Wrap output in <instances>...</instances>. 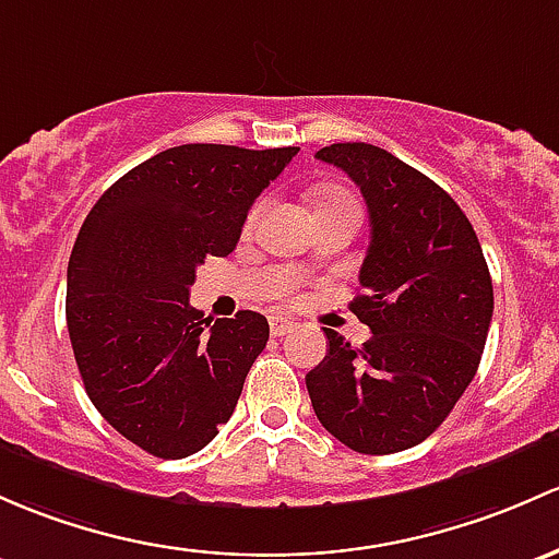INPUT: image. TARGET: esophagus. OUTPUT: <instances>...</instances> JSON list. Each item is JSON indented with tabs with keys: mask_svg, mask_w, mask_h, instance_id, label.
Instances as JSON below:
<instances>
[{
	"mask_svg": "<svg viewBox=\"0 0 559 559\" xmlns=\"http://www.w3.org/2000/svg\"><path fill=\"white\" fill-rule=\"evenodd\" d=\"M295 329L297 324L289 319H281V316H273V319H270V334H273V337H284V334L295 332Z\"/></svg>",
	"mask_w": 559,
	"mask_h": 559,
	"instance_id": "1",
	"label": "esophagus"
}]
</instances>
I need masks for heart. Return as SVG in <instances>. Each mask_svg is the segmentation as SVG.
I'll return each instance as SVG.
<instances>
[{
	"instance_id": "b5f03b06",
	"label": "heart",
	"mask_w": 559,
	"mask_h": 559,
	"mask_svg": "<svg viewBox=\"0 0 559 559\" xmlns=\"http://www.w3.org/2000/svg\"><path fill=\"white\" fill-rule=\"evenodd\" d=\"M340 201H354V198H350L348 192H343V190H329V192H324V195L319 198V203H316V205H324V203H340ZM262 209H264V203H257L254 209L249 211V219H246V230H251V227L257 225V219H260Z\"/></svg>"
}]
</instances>
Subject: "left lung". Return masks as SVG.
Returning a JSON list of instances; mask_svg holds the SVG:
<instances>
[{
	"instance_id": "1",
	"label": "left lung",
	"mask_w": 559,
	"mask_h": 559,
	"mask_svg": "<svg viewBox=\"0 0 559 559\" xmlns=\"http://www.w3.org/2000/svg\"><path fill=\"white\" fill-rule=\"evenodd\" d=\"M316 157L343 168L367 201L372 240L350 310L372 337L354 348L324 326L326 356L305 385L316 418L345 448L402 452L442 426L477 374L490 270L461 205L426 174L364 141Z\"/></svg>"
}]
</instances>
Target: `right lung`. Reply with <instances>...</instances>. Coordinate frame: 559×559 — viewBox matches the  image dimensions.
<instances>
[{"mask_svg": "<svg viewBox=\"0 0 559 559\" xmlns=\"http://www.w3.org/2000/svg\"><path fill=\"white\" fill-rule=\"evenodd\" d=\"M299 152L181 144L131 168L82 222L67 326L93 407L155 457L203 450L267 345V319H203L190 286L238 246L251 203Z\"/></svg>", "mask_w": 559, "mask_h": 559, "instance_id": "right-lung-1", "label": "right lung"}]
</instances>
